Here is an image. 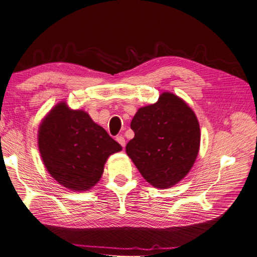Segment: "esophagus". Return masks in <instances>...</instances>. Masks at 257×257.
<instances>
[{
	"mask_svg": "<svg viewBox=\"0 0 257 257\" xmlns=\"http://www.w3.org/2000/svg\"><path fill=\"white\" fill-rule=\"evenodd\" d=\"M116 141L120 144V146L122 148H124V146H126V141H124V138L122 136H118L116 137Z\"/></svg>",
	"mask_w": 257,
	"mask_h": 257,
	"instance_id": "obj_1",
	"label": "esophagus"
}]
</instances>
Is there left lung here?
Returning <instances> with one entry per match:
<instances>
[{"label": "left lung", "instance_id": "1", "mask_svg": "<svg viewBox=\"0 0 257 257\" xmlns=\"http://www.w3.org/2000/svg\"><path fill=\"white\" fill-rule=\"evenodd\" d=\"M135 138L126 152L155 188L175 186L192 168L200 149V124L180 97L164 92L155 104L138 109L130 123Z\"/></svg>", "mask_w": 257, "mask_h": 257}]
</instances>
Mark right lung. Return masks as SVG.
Instances as JSON below:
<instances>
[{"instance_id":"add662e5","label":"right lung","mask_w":257,"mask_h":257,"mask_svg":"<svg viewBox=\"0 0 257 257\" xmlns=\"http://www.w3.org/2000/svg\"><path fill=\"white\" fill-rule=\"evenodd\" d=\"M38 146L49 174L74 191L95 186L108 156L121 151L120 144L88 113L70 109L65 102L58 103L42 120Z\"/></svg>"}]
</instances>
